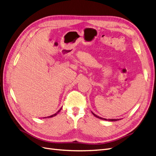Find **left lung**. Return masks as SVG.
<instances>
[{
	"label": "left lung",
	"mask_w": 156,
	"mask_h": 156,
	"mask_svg": "<svg viewBox=\"0 0 156 156\" xmlns=\"http://www.w3.org/2000/svg\"><path fill=\"white\" fill-rule=\"evenodd\" d=\"M91 112H92V115H93L94 116H96V118H98V119H101V120H107V121H110V122H115V121L119 120V119H103V118H101V117H100V116H99L96 115V114H94V113L92 111H91Z\"/></svg>",
	"instance_id": "obj_1"
}]
</instances>
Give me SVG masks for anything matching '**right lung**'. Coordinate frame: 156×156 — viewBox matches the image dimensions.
I'll return each mask as SVG.
<instances>
[{
  "label": "right lung",
  "mask_w": 156,
  "mask_h": 156,
  "mask_svg": "<svg viewBox=\"0 0 156 156\" xmlns=\"http://www.w3.org/2000/svg\"><path fill=\"white\" fill-rule=\"evenodd\" d=\"M61 109H62V108H60V109L57 111V112H56V113H55V114H54V115H51V116H48V118H51V117H53V116H56V115H57L58 114V113H59L60 112V111H61Z\"/></svg>",
  "instance_id": "right-lung-1"
}]
</instances>
